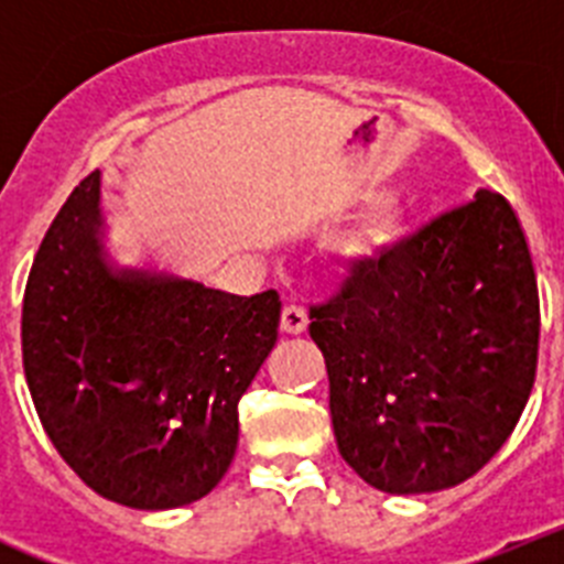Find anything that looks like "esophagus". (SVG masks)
Wrapping results in <instances>:
<instances>
[{"label": "esophagus", "instance_id": "esophagus-1", "mask_svg": "<svg viewBox=\"0 0 564 564\" xmlns=\"http://www.w3.org/2000/svg\"><path fill=\"white\" fill-rule=\"evenodd\" d=\"M282 330L285 333H305L307 330V311L305 305H299V302H291V305H285V311H282Z\"/></svg>", "mask_w": 564, "mask_h": 564}]
</instances>
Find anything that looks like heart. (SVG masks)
Masks as SVG:
<instances>
[{
	"mask_svg": "<svg viewBox=\"0 0 564 564\" xmlns=\"http://www.w3.org/2000/svg\"><path fill=\"white\" fill-rule=\"evenodd\" d=\"M403 223V197L395 192H383L372 197L364 212L358 214L347 231L338 239V251L344 257H367L381 248L387 239L395 237Z\"/></svg>",
	"mask_w": 564,
	"mask_h": 564,
	"instance_id": "b5f03b06",
	"label": "heart"
}]
</instances>
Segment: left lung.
I'll return each instance as SVG.
<instances>
[{"instance_id":"8db88e82","label":"left lung","mask_w":564,"mask_h":564,"mask_svg":"<svg viewBox=\"0 0 564 564\" xmlns=\"http://www.w3.org/2000/svg\"><path fill=\"white\" fill-rule=\"evenodd\" d=\"M338 452L387 495L477 475L525 410L540 291L517 214L477 192L311 305Z\"/></svg>"}]
</instances>
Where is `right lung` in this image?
<instances>
[{"mask_svg": "<svg viewBox=\"0 0 564 564\" xmlns=\"http://www.w3.org/2000/svg\"><path fill=\"white\" fill-rule=\"evenodd\" d=\"M98 172L58 208L22 305V358L39 421L93 491L143 511L200 500L237 452V403L279 333L276 291H214L112 268Z\"/></svg>", "mask_w": 564, "mask_h": 564, "instance_id": "1", "label": "right lung"}]
</instances>
